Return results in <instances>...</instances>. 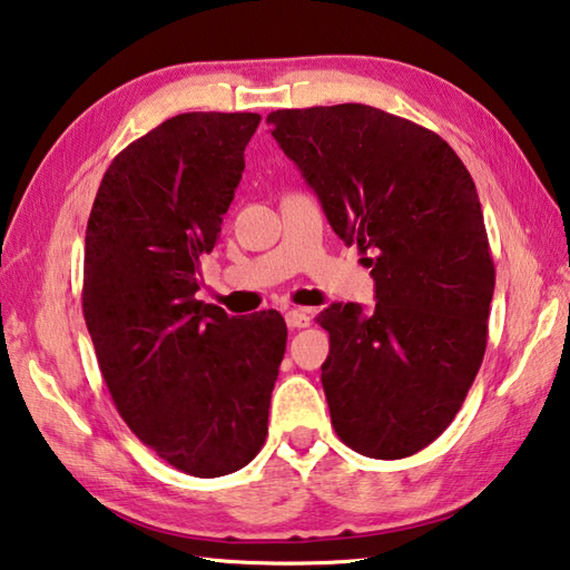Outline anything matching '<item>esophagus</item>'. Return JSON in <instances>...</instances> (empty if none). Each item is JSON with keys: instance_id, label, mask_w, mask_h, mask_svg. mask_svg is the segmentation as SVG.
I'll use <instances>...</instances> for the list:
<instances>
[{"instance_id": "esophagus-1", "label": "esophagus", "mask_w": 570, "mask_h": 570, "mask_svg": "<svg viewBox=\"0 0 570 570\" xmlns=\"http://www.w3.org/2000/svg\"><path fill=\"white\" fill-rule=\"evenodd\" d=\"M286 326L288 328H306L311 326V311L308 308H294L286 314Z\"/></svg>"}]
</instances>
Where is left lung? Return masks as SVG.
Masks as SVG:
<instances>
[{
	"label": "left lung",
	"instance_id": "left-lung-1",
	"mask_svg": "<svg viewBox=\"0 0 570 570\" xmlns=\"http://www.w3.org/2000/svg\"><path fill=\"white\" fill-rule=\"evenodd\" d=\"M266 122L373 269L371 314L331 304L316 316L333 428L363 456L403 460L450 428L484 358L494 262L472 175L438 132L373 106L274 110Z\"/></svg>",
	"mask_w": 570,
	"mask_h": 570
}]
</instances>
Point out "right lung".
<instances>
[{"label": "right lung", "instance_id": "1", "mask_svg": "<svg viewBox=\"0 0 570 570\" xmlns=\"http://www.w3.org/2000/svg\"><path fill=\"white\" fill-rule=\"evenodd\" d=\"M259 114H180L116 155L86 227L83 316L132 434L193 476L249 464L286 351L278 311L195 298Z\"/></svg>", "mask_w": 570, "mask_h": 570}]
</instances>
